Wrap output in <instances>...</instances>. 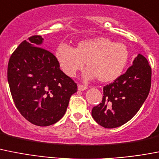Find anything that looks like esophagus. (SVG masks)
<instances>
[{
	"label": "esophagus",
	"mask_w": 159,
	"mask_h": 159,
	"mask_svg": "<svg viewBox=\"0 0 159 159\" xmlns=\"http://www.w3.org/2000/svg\"><path fill=\"white\" fill-rule=\"evenodd\" d=\"M88 89L87 86H84V85H81V84H79L78 85V90L79 91H84Z\"/></svg>",
	"instance_id": "34e87169"
}]
</instances>
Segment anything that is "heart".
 I'll use <instances>...</instances> for the list:
<instances>
[{
  "label": "heart",
  "instance_id": "obj_1",
  "mask_svg": "<svg viewBox=\"0 0 159 159\" xmlns=\"http://www.w3.org/2000/svg\"><path fill=\"white\" fill-rule=\"evenodd\" d=\"M55 58L67 76L74 77L86 63L85 80L96 77L100 82L109 83L121 75L128 63L129 52L124 43L97 37L80 41L75 48L60 43L55 51Z\"/></svg>",
  "mask_w": 159,
  "mask_h": 159
}]
</instances>
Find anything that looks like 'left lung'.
<instances>
[{"instance_id": "obj_1", "label": "left lung", "mask_w": 159, "mask_h": 159, "mask_svg": "<svg viewBox=\"0 0 159 159\" xmlns=\"http://www.w3.org/2000/svg\"><path fill=\"white\" fill-rule=\"evenodd\" d=\"M151 86V67L138 54L125 74L104 87L102 101L92 110L99 125L116 128L131 120L147 98Z\"/></svg>"}]
</instances>
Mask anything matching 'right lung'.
Returning a JSON list of instances; mask_svg holds the SVG:
<instances>
[{"mask_svg": "<svg viewBox=\"0 0 159 159\" xmlns=\"http://www.w3.org/2000/svg\"><path fill=\"white\" fill-rule=\"evenodd\" d=\"M43 40L34 35L23 41L9 59L7 74L20 113L35 125L48 126L64 116L77 85L60 70L55 55L42 48Z\"/></svg>", "mask_w": 159, "mask_h": 159, "instance_id": "right-lung-1", "label": "right lung"}]
</instances>
